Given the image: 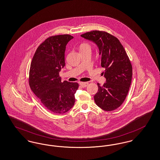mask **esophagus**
<instances>
[{
	"label": "esophagus",
	"mask_w": 160,
	"mask_h": 160,
	"mask_svg": "<svg viewBox=\"0 0 160 160\" xmlns=\"http://www.w3.org/2000/svg\"><path fill=\"white\" fill-rule=\"evenodd\" d=\"M88 84H89V83H88V82H81V83H80V85L82 88L86 87Z\"/></svg>",
	"instance_id": "1"
}]
</instances>
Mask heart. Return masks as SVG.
I'll return each instance as SVG.
<instances>
[{
  "label": "heart",
  "mask_w": 160,
  "mask_h": 160,
  "mask_svg": "<svg viewBox=\"0 0 160 160\" xmlns=\"http://www.w3.org/2000/svg\"><path fill=\"white\" fill-rule=\"evenodd\" d=\"M80 51H83L86 50H91V46L87 43H83L80 46Z\"/></svg>",
  "instance_id": "1"
}]
</instances>
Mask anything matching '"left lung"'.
Returning a JSON list of instances; mask_svg holds the SVG:
<instances>
[{
    "label": "left lung",
    "instance_id": "1",
    "mask_svg": "<svg viewBox=\"0 0 160 160\" xmlns=\"http://www.w3.org/2000/svg\"><path fill=\"white\" fill-rule=\"evenodd\" d=\"M96 44L101 55L106 82L94 96L96 105L104 111H111L121 106L128 95L132 77V66L120 40L109 33L94 30L81 35Z\"/></svg>",
    "mask_w": 160,
    "mask_h": 160
}]
</instances>
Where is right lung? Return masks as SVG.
<instances>
[{"mask_svg":"<svg viewBox=\"0 0 160 160\" xmlns=\"http://www.w3.org/2000/svg\"><path fill=\"white\" fill-rule=\"evenodd\" d=\"M73 37L69 34L48 38L35 52L29 72V85L35 95L49 111L64 114L74 105L78 84L61 82L59 72L64 68L66 45Z\"/></svg>","mask_w":160,"mask_h":160,"instance_id":"add662e5","label":"right lung"}]
</instances>
